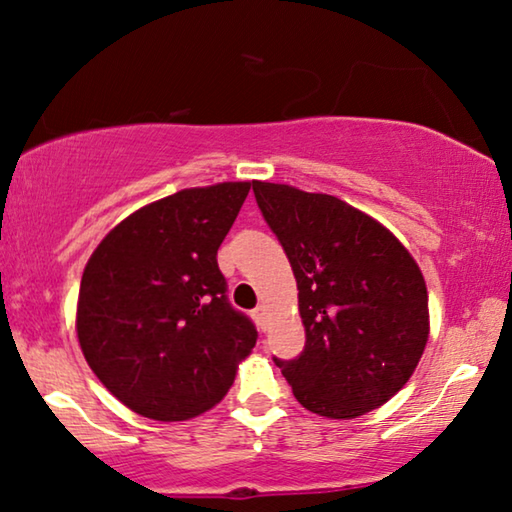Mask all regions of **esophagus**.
I'll list each match as a JSON object with an SVG mask.
<instances>
[{"label":"esophagus","mask_w":512,"mask_h":512,"mask_svg":"<svg viewBox=\"0 0 512 512\" xmlns=\"http://www.w3.org/2000/svg\"><path fill=\"white\" fill-rule=\"evenodd\" d=\"M254 319H256V324L261 326V328H265V308L263 306H258L256 310H254Z\"/></svg>","instance_id":"esophagus-1"}]
</instances>
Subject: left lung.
<instances>
[{
  "label": "left lung",
  "mask_w": 512,
  "mask_h": 512,
  "mask_svg": "<svg viewBox=\"0 0 512 512\" xmlns=\"http://www.w3.org/2000/svg\"><path fill=\"white\" fill-rule=\"evenodd\" d=\"M292 265L306 346L274 360L312 414L357 418L405 387L429 337L427 288L405 245L326 193L254 182Z\"/></svg>",
  "instance_id": "obj_1"
}]
</instances>
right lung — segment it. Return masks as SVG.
<instances>
[{
    "label": "right lung",
    "mask_w": 512,
    "mask_h": 512,
    "mask_svg": "<svg viewBox=\"0 0 512 512\" xmlns=\"http://www.w3.org/2000/svg\"><path fill=\"white\" fill-rule=\"evenodd\" d=\"M251 182L184 188L134 211L94 249L76 333L105 389L137 414L173 423L227 396L256 346L218 267Z\"/></svg>",
    "instance_id": "add662e5"
}]
</instances>
